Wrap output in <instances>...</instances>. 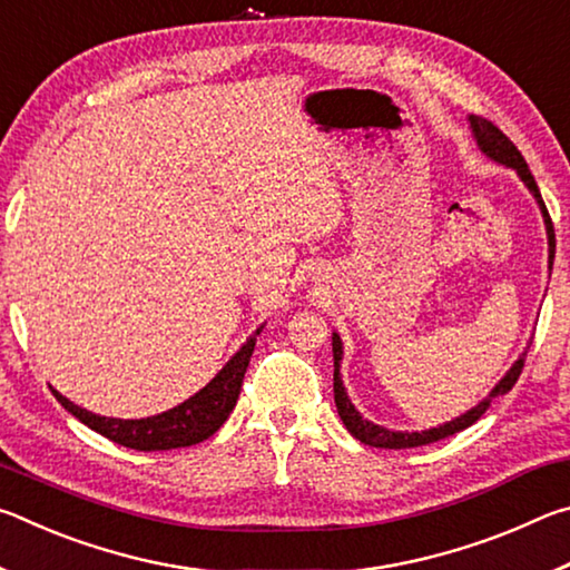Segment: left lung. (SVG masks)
Returning <instances> with one entry per match:
<instances>
[{"label":"left lung","instance_id":"obj_1","mask_svg":"<svg viewBox=\"0 0 570 570\" xmlns=\"http://www.w3.org/2000/svg\"><path fill=\"white\" fill-rule=\"evenodd\" d=\"M470 128H472V135H475L478 140V148L485 153V156L490 160L500 163V166H508L513 168L520 180L525 183L528 190L533 193V198L538 200L540 206V214H543V220H546V230H548V250H551V268H553V254H556V234H553V220L551 216H548V208L543 204V198H540V190H538V183L533 178V173L528 170V163L525 158L520 156V150L510 142L508 135L495 128L493 122L480 118V115H470ZM332 352H334V402H336V412H340V417L344 422V428L352 432V438H356L360 442H364V445L370 448H384V450H407V448H420V445H430V442H438V440H445L450 435H455V432L470 428V424H475L482 414H485V410L490 407V402H493L495 397H500V394H505L513 390V384L518 382L520 372H523V362H525V354L520 356V360L510 366V370L505 372V377L500 380L493 390H490V394L482 402H478L475 407L468 410L465 414H460V417L450 420L445 424H440V428H432V430H422V432H392L387 428H382V424H374L370 420H364L360 412L354 410V404L350 402V397H346L344 392V384H342V377H340V366H342V340L340 334H332Z\"/></svg>","mask_w":570,"mask_h":570}]
</instances>
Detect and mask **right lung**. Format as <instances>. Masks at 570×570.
Returning <instances> with one entry per match:
<instances>
[{"instance_id":"right-lung-1","label":"right lung","mask_w":570,"mask_h":570,"mask_svg":"<svg viewBox=\"0 0 570 570\" xmlns=\"http://www.w3.org/2000/svg\"><path fill=\"white\" fill-rule=\"evenodd\" d=\"M262 330H256V334ZM256 334L248 336L246 344L230 356L224 370H220L214 380H210L204 390L193 394L190 400L180 402L178 407L168 412H160L156 417L142 420H118V417H100L88 410L77 407L60 392L52 390L57 402L62 404L67 412H72L82 424L90 430L100 432L102 438L118 442L122 448L130 450H173V448H188L198 445V442L208 440L214 432L228 420L234 412L236 400L240 394V384H244L246 366L250 362L256 346Z\"/></svg>"}]
</instances>
